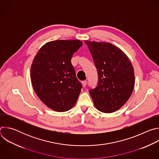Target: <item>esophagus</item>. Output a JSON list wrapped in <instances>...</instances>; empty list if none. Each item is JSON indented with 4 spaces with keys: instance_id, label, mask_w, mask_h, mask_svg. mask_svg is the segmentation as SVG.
I'll list each match as a JSON object with an SVG mask.
<instances>
[{
    "instance_id": "obj_1",
    "label": "esophagus",
    "mask_w": 159,
    "mask_h": 159,
    "mask_svg": "<svg viewBox=\"0 0 159 159\" xmlns=\"http://www.w3.org/2000/svg\"><path fill=\"white\" fill-rule=\"evenodd\" d=\"M82 85H83L84 87H85L86 85H87V81H86V80H84V81L82 82Z\"/></svg>"
}]
</instances>
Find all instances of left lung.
<instances>
[{"label": "left lung", "instance_id": "1", "mask_svg": "<svg viewBox=\"0 0 159 159\" xmlns=\"http://www.w3.org/2000/svg\"><path fill=\"white\" fill-rule=\"evenodd\" d=\"M98 69V86L89 94L99 111L120 109L130 98L134 86L133 65L127 55L110 43L85 41Z\"/></svg>", "mask_w": 159, "mask_h": 159}]
</instances>
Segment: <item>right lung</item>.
<instances>
[{
    "label": "right lung",
    "instance_id": "add662e5",
    "mask_svg": "<svg viewBox=\"0 0 159 159\" xmlns=\"http://www.w3.org/2000/svg\"><path fill=\"white\" fill-rule=\"evenodd\" d=\"M82 46L75 40H55L45 43L31 66V79L34 92L49 108L64 112L75 104L82 84L72 65L73 54Z\"/></svg>",
    "mask_w": 159,
    "mask_h": 159
}]
</instances>
